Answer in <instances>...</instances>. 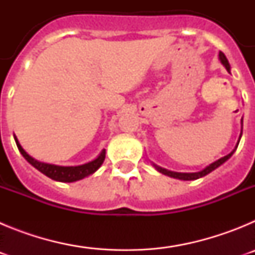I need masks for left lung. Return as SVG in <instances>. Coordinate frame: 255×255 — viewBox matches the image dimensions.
Wrapping results in <instances>:
<instances>
[{
	"label": "left lung",
	"mask_w": 255,
	"mask_h": 255,
	"mask_svg": "<svg viewBox=\"0 0 255 255\" xmlns=\"http://www.w3.org/2000/svg\"><path fill=\"white\" fill-rule=\"evenodd\" d=\"M220 61H221V62H222V65H224V66L226 67L227 71H229V73H230L229 61H227L226 56H225L224 53H222V52H220ZM242 126H243V120H242ZM242 134H243V130H242V132H240V138H242ZM239 141H240V139H239ZM239 141H238V144H236L235 149H234L233 152L229 153V154L225 155V157H222V158H220V159H217V161H215V162H213V163H211V164H209V166H207V167L204 168V170L199 171V172H173V171H168V170H166V168H162V167H159V166H155V164H153V166H154L155 170H157V171H159V172L163 173V175H167V176L173 177V179L185 180V181H189V180H197V179H199V177L206 176V175H208L209 172H212V171H213V170H216V168H217V167H220L221 164L225 163V162H226L227 159H229L230 157H231V155L234 154V152H235L236 148H238V145H239Z\"/></svg>",
	"instance_id": "1"
}]
</instances>
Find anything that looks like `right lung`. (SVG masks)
I'll return each instance as SVG.
<instances>
[{
	"instance_id": "right-lung-1",
	"label": "right lung",
	"mask_w": 255,
	"mask_h": 255,
	"mask_svg": "<svg viewBox=\"0 0 255 255\" xmlns=\"http://www.w3.org/2000/svg\"><path fill=\"white\" fill-rule=\"evenodd\" d=\"M13 138H15L16 145L17 148H19L20 153L22 154V157H24V158H25L26 161L33 166V167H35L38 171H40V172L43 173V175L48 176L49 179L56 180V181L74 182V181H78V180L84 179V177L89 176V175L96 172V171L102 166L106 157V150L103 149L96 159L88 162V163L80 164V166H56V164H49V163H44V162H39L37 161V159L33 158V157H30L25 150L22 149V147L20 145L16 136H13Z\"/></svg>"
}]
</instances>
